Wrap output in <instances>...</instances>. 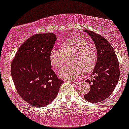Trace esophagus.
<instances>
[{"mask_svg":"<svg viewBox=\"0 0 129 129\" xmlns=\"http://www.w3.org/2000/svg\"><path fill=\"white\" fill-rule=\"evenodd\" d=\"M73 83H74V84H76V85H79V84H80V82H76V81H74V82H73Z\"/></svg>","mask_w":129,"mask_h":129,"instance_id":"1","label":"esophagus"}]
</instances>
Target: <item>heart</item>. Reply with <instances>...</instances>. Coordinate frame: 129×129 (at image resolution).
I'll use <instances>...</instances> for the list:
<instances>
[{
    "instance_id": "1",
    "label": "heart",
    "mask_w": 129,
    "mask_h": 129,
    "mask_svg": "<svg viewBox=\"0 0 129 129\" xmlns=\"http://www.w3.org/2000/svg\"><path fill=\"white\" fill-rule=\"evenodd\" d=\"M74 56L71 63L74 66L64 67L59 71L58 76L64 80H74L86 73L92 71L97 62L95 47L88 41L79 37L71 38L63 42L62 49L54 47L50 53V61L54 67L59 69L69 58Z\"/></svg>"
}]
</instances>
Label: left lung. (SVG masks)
I'll use <instances>...</instances> for the list:
<instances>
[{"instance_id":"8db88e82","label":"left lung","mask_w":129,"mask_h":129,"mask_svg":"<svg viewBox=\"0 0 129 129\" xmlns=\"http://www.w3.org/2000/svg\"><path fill=\"white\" fill-rule=\"evenodd\" d=\"M94 42L97 51V60L89 92L84 98L91 103H98L109 97L117 86L119 78V66L114 49L110 43L99 34L91 30H84Z\"/></svg>"}]
</instances>
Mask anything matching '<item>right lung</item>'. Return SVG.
Masks as SVG:
<instances>
[{
    "mask_svg": "<svg viewBox=\"0 0 129 129\" xmlns=\"http://www.w3.org/2000/svg\"><path fill=\"white\" fill-rule=\"evenodd\" d=\"M56 40L53 33L34 35L20 46L12 60L11 73L17 91L33 106L50 103L64 82L52 69L50 61Z\"/></svg>",
    "mask_w": 129,
    "mask_h": 129,
    "instance_id": "right-lung-1",
    "label": "right lung"
}]
</instances>
